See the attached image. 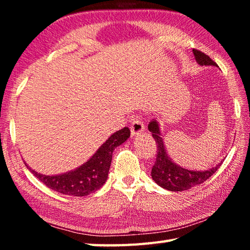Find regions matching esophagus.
I'll list each match as a JSON object with an SVG mask.
<instances>
[{"label": "esophagus", "mask_w": 250, "mask_h": 250, "mask_svg": "<svg viewBox=\"0 0 250 250\" xmlns=\"http://www.w3.org/2000/svg\"><path fill=\"white\" fill-rule=\"evenodd\" d=\"M142 131H145V124H143L141 116H135L132 125H131V134L135 135L140 134Z\"/></svg>", "instance_id": "34e87169"}]
</instances>
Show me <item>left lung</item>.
I'll list each match as a JSON object with an SVG mask.
<instances>
[{
    "instance_id": "1",
    "label": "left lung",
    "mask_w": 250,
    "mask_h": 250,
    "mask_svg": "<svg viewBox=\"0 0 250 250\" xmlns=\"http://www.w3.org/2000/svg\"><path fill=\"white\" fill-rule=\"evenodd\" d=\"M194 56L196 62L200 65H211L217 66L216 62L211 61V58L198 49H193ZM150 132H152L153 139L156 143V159L154 166L152 167L151 176L155 181V183L160 185L161 188H167L172 192H181L193 188V186L202 184L207 179L214 174L218 170L222 163L217 164L215 167H211L207 171H191L186 170L177 164L173 163L172 160L168 158L167 153L166 146H164L163 139L161 137L159 124L156 120H152L147 125Z\"/></svg>"
}]
</instances>
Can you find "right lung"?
Wrapping results in <instances>:
<instances>
[{
  "mask_svg": "<svg viewBox=\"0 0 250 250\" xmlns=\"http://www.w3.org/2000/svg\"><path fill=\"white\" fill-rule=\"evenodd\" d=\"M129 137L130 129L125 126L124 129L113 133L88 162L79 167L77 170L61 175H43L33 171L26 163L25 166L42 183L54 191L65 195L86 196L99 189L105 183L112 160V152Z\"/></svg>",
  "mask_w": 250,
  "mask_h": 250,
  "instance_id": "obj_1",
  "label": "right lung"
}]
</instances>
